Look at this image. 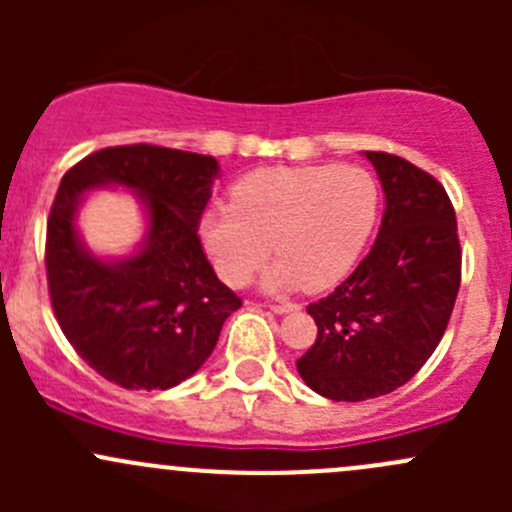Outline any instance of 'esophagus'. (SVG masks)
<instances>
[{"label":"esophagus","mask_w":512,"mask_h":512,"mask_svg":"<svg viewBox=\"0 0 512 512\" xmlns=\"http://www.w3.org/2000/svg\"><path fill=\"white\" fill-rule=\"evenodd\" d=\"M270 309L275 314H289V312H297V304H292V302H282V304H270Z\"/></svg>","instance_id":"34e87169"}]
</instances>
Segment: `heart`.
<instances>
[{"label": "heart", "instance_id": "b5f03b06", "mask_svg": "<svg viewBox=\"0 0 512 512\" xmlns=\"http://www.w3.org/2000/svg\"><path fill=\"white\" fill-rule=\"evenodd\" d=\"M379 220V183L359 165L265 168L237 180L227 208L203 213L198 232L220 280L242 287L262 275L270 292L337 287L364 255Z\"/></svg>", "mask_w": 512, "mask_h": 512}]
</instances>
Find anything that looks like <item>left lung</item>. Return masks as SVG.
<instances>
[{
  "mask_svg": "<svg viewBox=\"0 0 512 512\" xmlns=\"http://www.w3.org/2000/svg\"><path fill=\"white\" fill-rule=\"evenodd\" d=\"M384 190L376 242L329 297L309 304L317 342L297 359L304 384L332 401L404 386L441 342L461 287L456 213L433 175L364 151Z\"/></svg>",
  "mask_w": 512,
  "mask_h": 512,
  "instance_id": "1",
  "label": "left lung"
}]
</instances>
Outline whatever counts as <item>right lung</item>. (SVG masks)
<instances>
[{"instance_id":"obj_1","label":"right lung","mask_w":512,"mask_h":512,"mask_svg":"<svg viewBox=\"0 0 512 512\" xmlns=\"http://www.w3.org/2000/svg\"><path fill=\"white\" fill-rule=\"evenodd\" d=\"M220 163L160 146L91 153L61 178L46 225V277L61 332L103 379L165 391L193 376L240 299L210 267L198 223ZM98 187L131 189L147 215L137 250L90 252L75 220Z\"/></svg>"}]
</instances>
